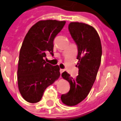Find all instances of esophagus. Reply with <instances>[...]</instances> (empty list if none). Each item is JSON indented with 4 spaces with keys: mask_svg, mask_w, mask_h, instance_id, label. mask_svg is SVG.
Listing matches in <instances>:
<instances>
[{
    "mask_svg": "<svg viewBox=\"0 0 121 121\" xmlns=\"http://www.w3.org/2000/svg\"><path fill=\"white\" fill-rule=\"evenodd\" d=\"M64 71H65L64 69H60V72L61 73H62L63 72H64Z\"/></svg>",
    "mask_w": 121,
    "mask_h": 121,
    "instance_id": "obj_1",
    "label": "esophagus"
}]
</instances>
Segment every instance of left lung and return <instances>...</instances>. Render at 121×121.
<instances>
[{
	"instance_id": "8db88e82",
	"label": "left lung",
	"mask_w": 121,
	"mask_h": 121,
	"mask_svg": "<svg viewBox=\"0 0 121 121\" xmlns=\"http://www.w3.org/2000/svg\"><path fill=\"white\" fill-rule=\"evenodd\" d=\"M69 30L77 44L79 60V75L72 78L67 72L61 76L69 81L70 91L62 95L61 99L68 106H74L84 100L93 85L101 63L102 54L101 40L96 30L93 26L79 22H72Z\"/></svg>"
}]
</instances>
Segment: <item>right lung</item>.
<instances>
[{"mask_svg": "<svg viewBox=\"0 0 121 121\" xmlns=\"http://www.w3.org/2000/svg\"><path fill=\"white\" fill-rule=\"evenodd\" d=\"M66 22L42 20L33 25L26 35L20 51L17 84L22 97L29 103L41 99L45 89L60 75L58 65L52 66L44 59L53 56V40Z\"/></svg>", "mask_w": 121, "mask_h": 121, "instance_id": "right-lung-1", "label": "right lung"}]
</instances>
